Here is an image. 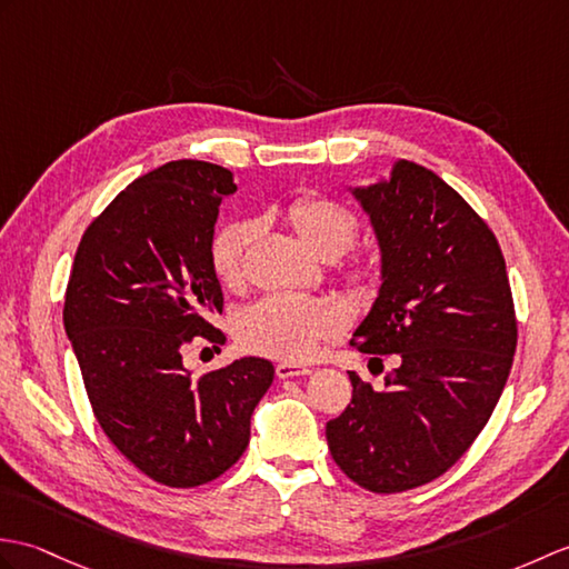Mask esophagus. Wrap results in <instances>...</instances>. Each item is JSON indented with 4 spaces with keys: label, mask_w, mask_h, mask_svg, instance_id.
Listing matches in <instances>:
<instances>
[{
    "label": "esophagus",
    "mask_w": 569,
    "mask_h": 569,
    "mask_svg": "<svg viewBox=\"0 0 569 569\" xmlns=\"http://www.w3.org/2000/svg\"><path fill=\"white\" fill-rule=\"evenodd\" d=\"M310 368L302 366V363H290V361H283L276 366V376H279L281 380L283 378H298V376H308Z\"/></svg>",
    "instance_id": "obj_1"
}]
</instances>
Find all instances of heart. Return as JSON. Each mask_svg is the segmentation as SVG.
<instances>
[{
  "instance_id": "b5f03b06",
  "label": "heart",
  "mask_w": 569,
  "mask_h": 569,
  "mask_svg": "<svg viewBox=\"0 0 569 569\" xmlns=\"http://www.w3.org/2000/svg\"><path fill=\"white\" fill-rule=\"evenodd\" d=\"M286 218L300 242L322 259L345 254L359 234V222L341 203L320 193H300L286 206ZM254 222L232 220L216 232L210 244V261L224 286L244 281V259L252 244ZM347 286L356 298L376 293V267L371 261H356L345 273ZM345 317L335 302L322 298L267 296L247 308L237 322V337L249 351L273 359L298 361L341 332Z\"/></svg>"
}]
</instances>
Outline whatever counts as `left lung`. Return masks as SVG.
<instances>
[{
	"label": "left lung",
	"instance_id": "left-lung-1",
	"mask_svg": "<svg viewBox=\"0 0 569 569\" xmlns=\"http://www.w3.org/2000/svg\"><path fill=\"white\" fill-rule=\"evenodd\" d=\"M373 222L382 283L351 347L382 368L353 371L351 402L327 421L335 463L363 490H415L451 468L485 429L517 351V312L495 232L431 169L398 162L353 189Z\"/></svg>",
	"mask_w": 569,
	"mask_h": 569
}]
</instances>
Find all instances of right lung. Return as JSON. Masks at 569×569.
<instances>
[{
  "instance_id": "right-lung-1",
  "label": "right lung",
  "mask_w": 569,
  "mask_h": 569,
  "mask_svg": "<svg viewBox=\"0 0 569 569\" xmlns=\"http://www.w3.org/2000/svg\"><path fill=\"white\" fill-rule=\"evenodd\" d=\"M232 171L177 160L136 179L91 220L64 293L68 332L91 409L109 441L167 487H198L230 470L269 390L267 359L193 376L183 351L213 347L222 288L210 261Z\"/></svg>"
}]
</instances>
